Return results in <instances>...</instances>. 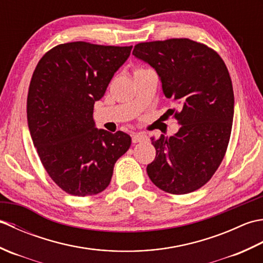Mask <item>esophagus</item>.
<instances>
[{
  "label": "esophagus",
  "mask_w": 263,
  "mask_h": 263,
  "mask_svg": "<svg viewBox=\"0 0 263 263\" xmlns=\"http://www.w3.org/2000/svg\"><path fill=\"white\" fill-rule=\"evenodd\" d=\"M147 139H148L147 136L143 135V133H135V135L132 136V142L133 143L142 142V141H146Z\"/></svg>",
  "instance_id": "34e87169"
}]
</instances>
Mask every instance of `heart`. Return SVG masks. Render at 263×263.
<instances>
[{
    "label": "heart",
    "instance_id": "b5f03b06",
    "mask_svg": "<svg viewBox=\"0 0 263 263\" xmlns=\"http://www.w3.org/2000/svg\"><path fill=\"white\" fill-rule=\"evenodd\" d=\"M144 70H148V69H143V68H138V69H136V71H135V73H136V72H140V71H144Z\"/></svg>",
    "mask_w": 263,
    "mask_h": 263
}]
</instances>
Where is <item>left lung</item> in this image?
I'll list each match as a JSON object with an SVG mask.
<instances>
[{
	"instance_id": "left-lung-1",
	"label": "left lung",
	"mask_w": 263,
	"mask_h": 263,
	"mask_svg": "<svg viewBox=\"0 0 263 263\" xmlns=\"http://www.w3.org/2000/svg\"><path fill=\"white\" fill-rule=\"evenodd\" d=\"M132 54L153 66L163 93L181 107L174 114L178 132L152 138L156 157L147 166L148 176L165 192H193L215 174L230 142L234 116L230 72L219 54L189 38L139 43Z\"/></svg>"
}]
</instances>
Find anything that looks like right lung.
Wrapping results in <instances>:
<instances>
[{
    "instance_id": "add662e5",
    "label": "right lung",
    "mask_w": 263,
    "mask_h": 263,
    "mask_svg": "<svg viewBox=\"0 0 263 263\" xmlns=\"http://www.w3.org/2000/svg\"><path fill=\"white\" fill-rule=\"evenodd\" d=\"M132 46L61 44L44 55L28 90L27 119L33 146L57 185L76 197L109 185L116 160L131 137L95 127L93 105L104 96Z\"/></svg>"
}]
</instances>
